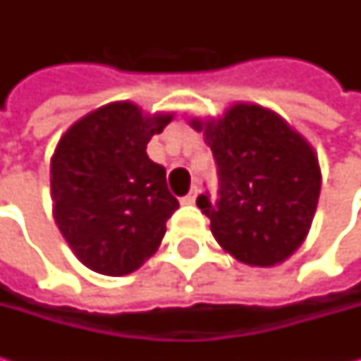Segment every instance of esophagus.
<instances>
[{"label": "esophagus", "instance_id": "34e87169", "mask_svg": "<svg viewBox=\"0 0 361 361\" xmlns=\"http://www.w3.org/2000/svg\"><path fill=\"white\" fill-rule=\"evenodd\" d=\"M197 197H199V187H192L187 197H183V199H180V202H183V204H195Z\"/></svg>", "mask_w": 361, "mask_h": 361}]
</instances>
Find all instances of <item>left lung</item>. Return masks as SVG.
<instances>
[{
  "mask_svg": "<svg viewBox=\"0 0 361 361\" xmlns=\"http://www.w3.org/2000/svg\"><path fill=\"white\" fill-rule=\"evenodd\" d=\"M188 124L202 132L219 166V202L197 199L216 243L251 267L287 261L305 241L319 201L315 148L283 116L251 102Z\"/></svg>",
  "mask_w": 361,
  "mask_h": 361,
  "instance_id": "obj_1",
  "label": "left lung"
}]
</instances>
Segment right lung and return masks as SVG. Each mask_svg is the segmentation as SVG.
Returning <instances> with one entry per match:
<instances>
[{
	"instance_id": "1",
	"label": "right lung",
	"mask_w": 361,
	"mask_h": 361,
	"mask_svg": "<svg viewBox=\"0 0 361 361\" xmlns=\"http://www.w3.org/2000/svg\"><path fill=\"white\" fill-rule=\"evenodd\" d=\"M174 118L134 102H110L76 120L49 160L51 215L88 269L122 277L157 253L178 209L166 171L146 145Z\"/></svg>"
}]
</instances>
